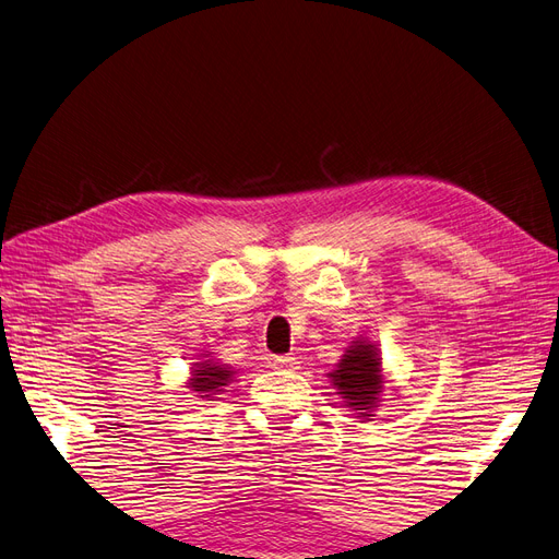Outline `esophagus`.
Here are the masks:
<instances>
[{
	"label": "esophagus",
	"mask_w": 559,
	"mask_h": 559,
	"mask_svg": "<svg viewBox=\"0 0 559 559\" xmlns=\"http://www.w3.org/2000/svg\"><path fill=\"white\" fill-rule=\"evenodd\" d=\"M272 366L276 370H287V373H295V370H299V361L295 357H274Z\"/></svg>",
	"instance_id": "34e87169"
}]
</instances>
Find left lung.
I'll return each mask as SVG.
<instances>
[{"label":"left lung","mask_w":559,"mask_h":559,"mask_svg":"<svg viewBox=\"0 0 559 559\" xmlns=\"http://www.w3.org/2000/svg\"><path fill=\"white\" fill-rule=\"evenodd\" d=\"M332 384L338 389L343 403L347 407L357 409L361 417H373V412L380 403L384 391V376H382V359L378 347L370 341H355L345 349V355L336 364V370L329 373Z\"/></svg>","instance_id":"1"}]
</instances>
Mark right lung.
Listing matches in <instances>:
<instances>
[{
  "mask_svg": "<svg viewBox=\"0 0 559 559\" xmlns=\"http://www.w3.org/2000/svg\"><path fill=\"white\" fill-rule=\"evenodd\" d=\"M233 376H235V370H230L225 364H221L216 359H204V361L195 364L189 386H191V391H198L200 399H212L227 382L233 380Z\"/></svg>",
  "mask_w": 559,
  "mask_h": 559,
  "instance_id": "add662e5",
  "label": "right lung"
}]
</instances>
